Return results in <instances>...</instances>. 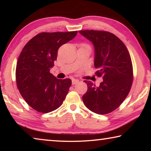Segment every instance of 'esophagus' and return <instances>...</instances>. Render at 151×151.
Listing matches in <instances>:
<instances>
[{"instance_id":"esophagus-1","label":"esophagus","mask_w":151,"mask_h":151,"mask_svg":"<svg viewBox=\"0 0 151 151\" xmlns=\"http://www.w3.org/2000/svg\"><path fill=\"white\" fill-rule=\"evenodd\" d=\"M78 83V80H77V79H75V78H73L72 79V84L73 85H76V83Z\"/></svg>"}]
</instances>
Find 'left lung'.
Segmentation results:
<instances>
[{
    "label": "left lung",
    "instance_id": "8db88e82",
    "mask_svg": "<svg viewBox=\"0 0 151 151\" xmlns=\"http://www.w3.org/2000/svg\"><path fill=\"white\" fill-rule=\"evenodd\" d=\"M93 43L96 75L103 81L99 86L85 81L87 91L83 96L85 106L99 114L111 112L126 99L132 83V65L126 46L112 33L101 30H80Z\"/></svg>",
    "mask_w": 151,
    "mask_h": 151
}]
</instances>
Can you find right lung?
Masks as SVG:
<instances>
[{
	"label": "right lung",
	"mask_w": 151,
	"mask_h": 151,
	"mask_svg": "<svg viewBox=\"0 0 151 151\" xmlns=\"http://www.w3.org/2000/svg\"><path fill=\"white\" fill-rule=\"evenodd\" d=\"M77 31L42 32L30 39L20 52L16 68L18 89L30 106L47 113L57 109L67 95L72 81L58 79L50 73L60 46Z\"/></svg>",
	"instance_id": "1"
}]
</instances>
